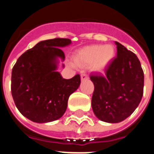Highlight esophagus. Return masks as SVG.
Segmentation results:
<instances>
[{"label": "esophagus", "mask_w": 154, "mask_h": 154, "mask_svg": "<svg viewBox=\"0 0 154 154\" xmlns=\"http://www.w3.org/2000/svg\"><path fill=\"white\" fill-rule=\"evenodd\" d=\"M81 78H82V81H85V80L88 79L89 77H88V75H87L85 72H83V73H82V75H81Z\"/></svg>", "instance_id": "1"}]
</instances>
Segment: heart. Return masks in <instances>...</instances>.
<instances>
[{"label": "heart", "mask_w": 154, "mask_h": 154, "mask_svg": "<svg viewBox=\"0 0 154 154\" xmlns=\"http://www.w3.org/2000/svg\"><path fill=\"white\" fill-rule=\"evenodd\" d=\"M115 56V49L111 45H93L82 49L75 57L77 65L92 64L96 71H102L107 67Z\"/></svg>", "instance_id": "b5f03b06"}]
</instances>
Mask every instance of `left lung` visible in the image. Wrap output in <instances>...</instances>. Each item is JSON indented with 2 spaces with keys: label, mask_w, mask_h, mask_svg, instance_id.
<instances>
[{
  "label": "left lung",
  "mask_w": 154,
  "mask_h": 154,
  "mask_svg": "<svg viewBox=\"0 0 154 154\" xmlns=\"http://www.w3.org/2000/svg\"><path fill=\"white\" fill-rule=\"evenodd\" d=\"M117 57L105 69V75L92 74L94 85L92 108L102 122L117 123L134 112L143 96L144 72L135 53L119 42Z\"/></svg>",
  "instance_id": "8db88e82"
}]
</instances>
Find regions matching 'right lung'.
I'll use <instances>...</instances> for the list:
<instances>
[{"mask_svg": "<svg viewBox=\"0 0 154 154\" xmlns=\"http://www.w3.org/2000/svg\"><path fill=\"white\" fill-rule=\"evenodd\" d=\"M70 44L67 38L42 41L23 53L13 66L12 96L20 113L30 121L46 123L59 119L69 96L80 86L79 74L64 79L56 71L57 57L65 59L60 47Z\"/></svg>", "mask_w": 154, "mask_h": 154, "instance_id": "1", "label": "right lung"}]
</instances>
